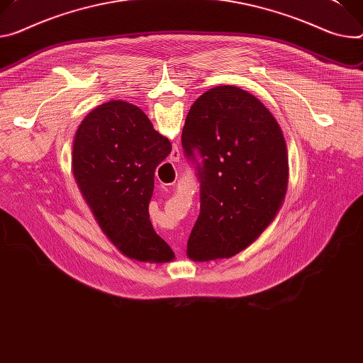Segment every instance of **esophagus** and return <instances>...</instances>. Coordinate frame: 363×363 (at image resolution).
<instances>
[{
	"instance_id": "obj_1",
	"label": "esophagus",
	"mask_w": 363,
	"mask_h": 363,
	"mask_svg": "<svg viewBox=\"0 0 363 363\" xmlns=\"http://www.w3.org/2000/svg\"><path fill=\"white\" fill-rule=\"evenodd\" d=\"M177 152H178V150H177ZM177 152L174 150V153H172V156H171L174 160H178V159H179V153H177ZM177 249H179V247H177Z\"/></svg>"
}]
</instances>
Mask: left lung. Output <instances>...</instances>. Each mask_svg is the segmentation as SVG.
<instances>
[{
  "instance_id": "obj_1",
  "label": "left lung",
  "mask_w": 363,
  "mask_h": 363,
  "mask_svg": "<svg viewBox=\"0 0 363 363\" xmlns=\"http://www.w3.org/2000/svg\"><path fill=\"white\" fill-rule=\"evenodd\" d=\"M185 156L200 179V216L186 243L194 262L232 257L274 221L288 188V150L278 121L239 86H214L189 108Z\"/></svg>"
}]
</instances>
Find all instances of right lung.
I'll list each match as a JSON object with an SVG mask.
<instances>
[{
	"instance_id": "1",
	"label": "right lung",
	"mask_w": 363,
	"mask_h": 363,
	"mask_svg": "<svg viewBox=\"0 0 363 363\" xmlns=\"http://www.w3.org/2000/svg\"><path fill=\"white\" fill-rule=\"evenodd\" d=\"M171 150L147 116L123 100L94 108L75 133L72 172L78 188L104 235L130 259H175L149 218L155 169Z\"/></svg>"
}]
</instances>
